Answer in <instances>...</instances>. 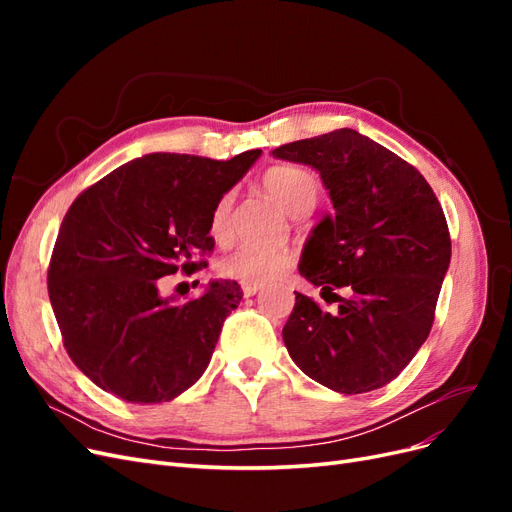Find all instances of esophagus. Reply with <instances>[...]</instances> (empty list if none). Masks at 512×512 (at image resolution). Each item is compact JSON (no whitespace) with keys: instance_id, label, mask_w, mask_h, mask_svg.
Wrapping results in <instances>:
<instances>
[{"instance_id":"esophagus-1","label":"esophagus","mask_w":512,"mask_h":512,"mask_svg":"<svg viewBox=\"0 0 512 512\" xmlns=\"http://www.w3.org/2000/svg\"><path fill=\"white\" fill-rule=\"evenodd\" d=\"M241 290L245 297H254V294L260 290V284H241Z\"/></svg>"}]
</instances>
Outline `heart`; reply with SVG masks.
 Listing matches in <instances>:
<instances>
[{"label": "heart", "mask_w": 512, "mask_h": 512, "mask_svg": "<svg viewBox=\"0 0 512 512\" xmlns=\"http://www.w3.org/2000/svg\"><path fill=\"white\" fill-rule=\"evenodd\" d=\"M262 188L275 198L290 218H303L314 209L320 196V179L312 170L303 166H273L262 175ZM232 196L224 194L211 213V235L213 239L224 241L228 232ZM294 262L288 250H258V247H237L230 254L222 256L220 273L226 280L241 284H267L286 273Z\"/></svg>", "instance_id": "obj_1"}]
</instances>
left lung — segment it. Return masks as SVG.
Returning a JSON list of instances; mask_svg holds the SVG:
<instances>
[{
	"mask_svg": "<svg viewBox=\"0 0 512 512\" xmlns=\"http://www.w3.org/2000/svg\"><path fill=\"white\" fill-rule=\"evenodd\" d=\"M273 156L316 168L335 209L309 235L299 271L339 307L322 312L294 292L282 331L288 354L331 391L380 389L431 331L451 262L444 211L412 164L350 128L282 145ZM333 285L347 297L331 293Z\"/></svg>",
	"mask_w": 512,
	"mask_h": 512,
	"instance_id": "1",
	"label": "left lung"
}]
</instances>
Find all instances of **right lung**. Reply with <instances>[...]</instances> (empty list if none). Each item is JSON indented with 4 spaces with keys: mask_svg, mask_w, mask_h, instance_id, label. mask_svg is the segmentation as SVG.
<instances>
[{
    "mask_svg": "<svg viewBox=\"0 0 512 512\" xmlns=\"http://www.w3.org/2000/svg\"><path fill=\"white\" fill-rule=\"evenodd\" d=\"M149 153L87 188L61 222L49 299L66 352L102 391L132 404L175 399L205 374L243 297L211 282L196 299L162 297L160 277L190 275L213 250L211 213L260 158Z\"/></svg>",
    "mask_w": 512,
    "mask_h": 512,
    "instance_id": "right-lung-1",
    "label": "right lung"
}]
</instances>
